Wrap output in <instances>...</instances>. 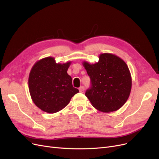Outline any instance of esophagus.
<instances>
[{
    "label": "esophagus",
    "mask_w": 159,
    "mask_h": 159,
    "mask_svg": "<svg viewBox=\"0 0 159 159\" xmlns=\"http://www.w3.org/2000/svg\"><path fill=\"white\" fill-rule=\"evenodd\" d=\"M84 90H85V88H84V87H83V86H81V87L79 88V91L81 93H84Z\"/></svg>",
    "instance_id": "obj_1"
}]
</instances>
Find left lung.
Masks as SVG:
<instances>
[{
	"label": "left lung",
	"mask_w": 159,
	"mask_h": 159,
	"mask_svg": "<svg viewBox=\"0 0 159 159\" xmlns=\"http://www.w3.org/2000/svg\"><path fill=\"white\" fill-rule=\"evenodd\" d=\"M82 64L91 83L85 95L93 106L104 113L121 108L128 99L132 86L125 62L116 55L104 53L99 55L97 63L84 61Z\"/></svg>",
	"instance_id": "1"
}]
</instances>
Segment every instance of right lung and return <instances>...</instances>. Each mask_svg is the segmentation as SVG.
Returning <instances> with one entry per match:
<instances>
[{"mask_svg":"<svg viewBox=\"0 0 159 159\" xmlns=\"http://www.w3.org/2000/svg\"><path fill=\"white\" fill-rule=\"evenodd\" d=\"M71 63L57 64L54 57H47L33 66L28 78V88L33 102L43 111H60L79 92L73 87L71 76L67 73Z\"/></svg>","mask_w":159,"mask_h":159,"instance_id":"obj_1","label":"right lung"}]
</instances>
